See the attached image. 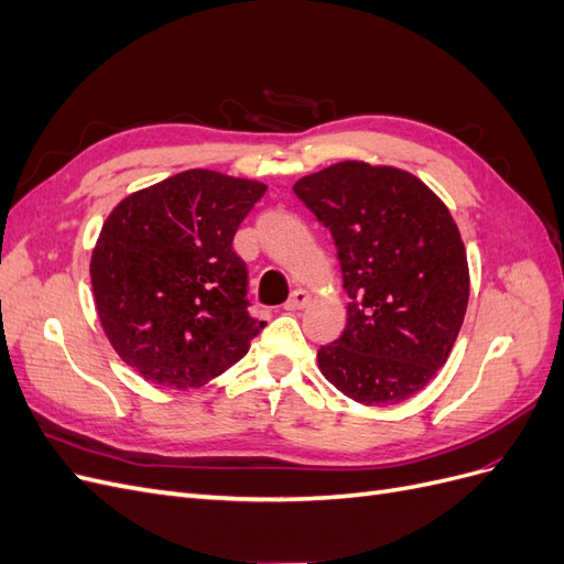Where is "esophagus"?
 <instances>
[{
    "mask_svg": "<svg viewBox=\"0 0 564 564\" xmlns=\"http://www.w3.org/2000/svg\"><path fill=\"white\" fill-rule=\"evenodd\" d=\"M311 303V294L303 292V289H296V292L286 299L284 303V311H301L305 305Z\"/></svg>",
    "mask_w": 564,
    "mask_h": 564,
    "instance_id": "34e87169",
    "label": "esophagus"
}]
</instances>
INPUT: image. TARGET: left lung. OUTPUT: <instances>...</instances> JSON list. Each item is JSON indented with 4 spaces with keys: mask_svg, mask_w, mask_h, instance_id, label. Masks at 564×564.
<instances>
[{
    "mask_svg": "<svg viewBox=\"0 0 564 564\" xmlns=\"http://www.w3.org/2000/svg\"><path fill=\"white\" fill-rule=\"evenodd\" d=\"M338 249L348 324L317 350L322 377L346 398L390 406L445 367L464 324L470 272L454 218L398 166L336 162L294 183Z\"/></svg>",
    "mask_w": 564,
    "mask_h": 564,
    "instance_id": "1",
    "label": "left lung"
}]
</instances>
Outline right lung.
Segmentation results:
<instances>
[{
    "instance_id": "add662e5",
    "label": "right lung",
    "mask_w": 564,
    "mask_h": 564,
    "mask_svg": "<svg viewBox=\"0 0 564 564\" xmlns=\"http://www.w3.org/2000/svg\"><path fill=\"white\" fill-rule=\"evenodd\" d=\"M268 185L187 169L127 195L91 251L96 313L148 383L202 388L249 352L265 322L247 311L232 237Z\"/></svg>"
}]
</instances>
